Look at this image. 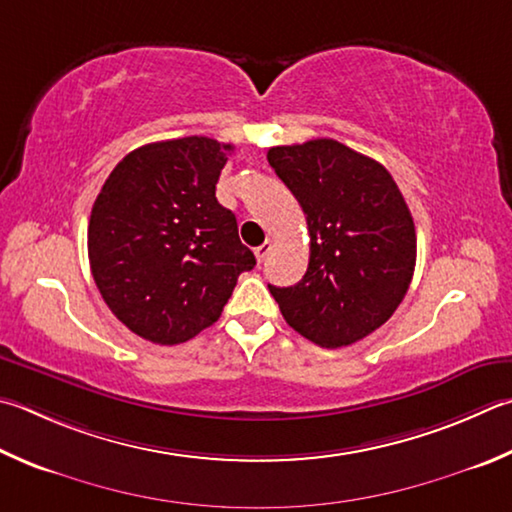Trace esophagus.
<instances>
[{
	"instance_id": "1",
	"label": "esophagus",
	"mask_w": 512,
	"mask_h": 512,
	"mask_svg": "<svg viewBox=\"0 0 512 512\" xmlns=\"http://www.w3.org/2000/svg\"><path fill=\"white\" fill-rule=\"evenodd\" d=\"M271 248H273V241H271V239H266L262 246L255 248V257H257V262H259V264H262L264 259L268 257V253H271Z\"/></svg>"
}]
</instances>
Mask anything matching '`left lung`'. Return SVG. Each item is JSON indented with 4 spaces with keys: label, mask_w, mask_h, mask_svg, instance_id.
I'll return each instance as SVG.
<instances>
[{
    "label": "left lung",
    "mask_w": 512,
    "mask_h": 512,
    "mask_svg": "<svg viewBox=\"0 0 512 512\" xmlns=\"http://www.w3.org/2000/svg\"><path fill=\"white\" fill-rule=\"evenodd\" d=\"M268 163L300 203L311 237L295 286H268L288 327L338 349L392 318L410 288L416 230L383 165L333 138L268 150Z\"/></svg>",
    "instance_id": "8db88e82"
}]
</instances>
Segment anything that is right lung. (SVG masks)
<instances>
[{
    "mask_svg": "<svg viewBox=\"0 0 512 512\" xmlns=\"http://www.w3.org/2000/svg\"><path fill=\"white\" fill-rule=\"evenodd\" d=\"M230 152L208 136L138 147L91 208L89 264L102 300L154 345H181L215 324L237 277L255 266L215 197Z\"/></svg>",
    "mask_w": 512,
    "mask_h": 512,
    "instance_id": "1",
    "label": "right lung"
}]
</instances>
